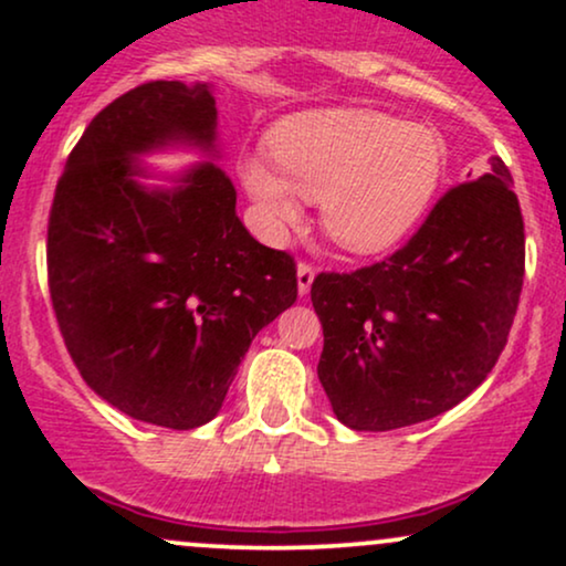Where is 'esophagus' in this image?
<instances>
[{"instance_id": "34e87169", "label": "esophagus", "mask_w": 566, "mask_h": 566, "mask_svg": "<svg viewBox=\"0 0 566 566\" xmlns=\"http://www.w3.org/2000/svg\"><path fill=\"white\" fill-rule=\"evenodd\" d=\"M314 276H316L314 265L297 263V292H301V295H308L311 284H314Z\"/></svg>"}]
</instances>
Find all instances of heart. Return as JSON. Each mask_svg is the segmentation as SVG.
I'll return each mask as SVG.
<instances>
[{"mask_svg":"<svg viewBox=\"0 0 566 566\" xmlns=\"http://www.w3.org/2000/svg\"><path fill=\"white\" fill-rule=\"evenodd\" d=\"M263 159L242 161L247 193L271 226L292 223L297 201H319L322 226L343 250L380 252L418 223L444 172V140L423 125L367 108L290 116Z\"/></svg>","mask_w":566,"mask_h":566,"instance_id":"1","label":"heart"}]
</instances>
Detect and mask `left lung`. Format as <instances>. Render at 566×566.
Wrapping results in <instances>:
<instances>
[{"label":"left lung","mask_w":566,"mask_h":566,"mask_svg":"<svg viewBox=\"0 0 566 566\" xmlns=\"http://www.w3.org/2000/svg\"><path fill=\"white\" fill-rule=\"evenodd\" d=\"M511 172L450 188L386 261L319 274L316 373L340 423L394 431L463 401L495 367L524 282V220Z\"/></svg>","instance_id":"1"}]
</instances>
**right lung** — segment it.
<instances>
[{
	"label": "right lung",
	"instance_id": "add662e5",
	"mask_svg": "<svg viewBox=\"0 0 566 566\" xmlns=\"http://www.w3.org/2000/svg\"><path fill=\"white\" fill-rule=\"evenodd\" d=\"M207 84L146 82L90 122L57 180L48 226L55 319L76 369L143 423H210L265 324L297 297L295 261L250 237L212 161L146 188L140 154L216 151Z\"/></svg>",
	"mask_w": 566,
	"mask_h": 566
}]
</instances>
